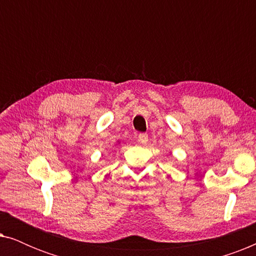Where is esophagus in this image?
I'll use <instances>...</instances> for the list:
<instances>
[{"label": "esophagus", "mask_w": 256, "mask_h": 256, "mask_svg": "<svg viewBox=\"0 0 256 256\" xmlns=\"http://www.w3.org/2000/svg\"><path fill=\"white\" fill-rule=\"evenodd\" d=\"M138 141L141 143L148 142V134H146V132H141V134L138 135Z\"/></svg>", "instance_id": "34e87169"}]
</instances>
